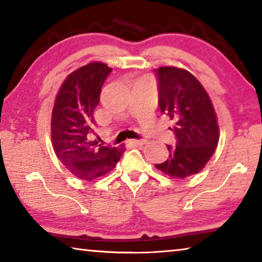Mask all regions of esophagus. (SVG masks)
<instances>
[{
  "label": "esophagus",
  "instance_id": "obj_1",
  "mask_svg": "<svg viewBox=\"0 0 262 262\" xmlns=\"http://www.w3.org/2000/svg\"><path fill=\"white\" fill-rule=\"evenodd\" d=\"M129 143L135 144V145H143V144L147 143V141L143 140V139H141V140H129Z\"/></svg>",
  "mask_w": 262,
  "mask_h": 262
}]
</instances>
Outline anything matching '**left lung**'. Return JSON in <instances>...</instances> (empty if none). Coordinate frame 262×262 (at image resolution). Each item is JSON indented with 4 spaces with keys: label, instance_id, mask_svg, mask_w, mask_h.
Returning <instances> with one entry per match:
<instances>
[{
    "label": "left lung",
    "instance_id": "8db88e82",
    "mask_svg": "<svg viewBox=\"0 0 262 262\" xmlns=\"http://www.w3.org/2000/svg\"><path fill=\"white\" fill-rule=\"evenodd\" d=\"M159 85V108L170 118V129L176 145H167L170 155L156 164L171 178L185 179L201 172L215 152L220 128L214 105L201 82L186 69L159 67L155 69Z\"/></svg>",
    "mask_w": 262,
    "mask_h": 262
}]
</instances>
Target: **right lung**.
<instances>
[{"instance_id":"right-lung-1","label":"right lung","mask_w":262,"mask_h":262,"mask_svg":"<svg viewBox=\"0 0 262 262\" xmlns=\"http://www.w3.org/2000/svg\"><path fill=\"white\" fill-rule=\"evenodd\" d=\"M111 72L112 68L99 61L74 70L61 84L52 111L51 137L56 157L70 173L86 181L110 173L126 150L125 144L113 148L91 137L94 111Z\"/></svg>"}]
</instances>
